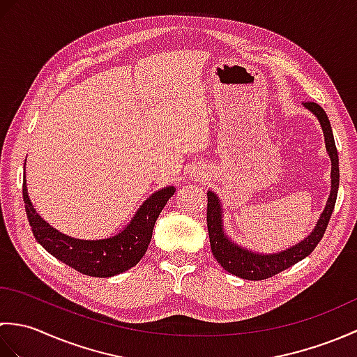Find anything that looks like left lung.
<instances>
[{
    "instance_id": "left-lung-1",
    "label": "left lung",
    "mask_w": 357,
    "mask_h": 357,
    "mask_svg": "<svg viewBox=\"0 0 357 357\" xmlns=\"http://www.w3.org/2000/svg\"><path fill=\"white\" fill-rule=\"evenodd\" d=\"M304 107L312 112L317 118V121H319L324 132L325 149H327V153L331 161L330 196L327 199V204H325L324 211L321 213L319 219H317L314 229L308 236L298 242V244L273 253L255 252V250L239 245L238 242L231 241V238L224 230V208L221 199H219V196L213 190L207 192V229L210 236L211 253L216 257V261L221 264V267L225 268V271H229L231 275L241 279L261 280L290 268L291 265L298 264L313 252L316 245L319 244V241L322 239L325 230H327L333 208H335L336 204L339 188V156L327 113H325L321 105L316 102H304Z\"/></svg>"
}]
</instances>
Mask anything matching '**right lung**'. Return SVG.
Returning a JSON list of instances; mask_svg holds the SVG:
<instances>
[{
  "label": "right lung",
  "mask_w": 357,
  "mask_h": 357,
  "mask_svg": "<svg viewBox=\"0 0 357 357\" xmlns=\"http://www.w3.org/2000/svg\"><path fill=\"white\" fill-rule=\"evenodd\" d=\"M174 190L176 188L173 185H167L151 193L123 230L104 239L73 238L44 221L36 213L29 198L26 176L22 184V198H24L27 219L35 239L52 256L82 275L110 278L135 267L146 255L156 219Z\"/></svg>",
  "instance_id": "right-lung-1"
}]
</instances>
